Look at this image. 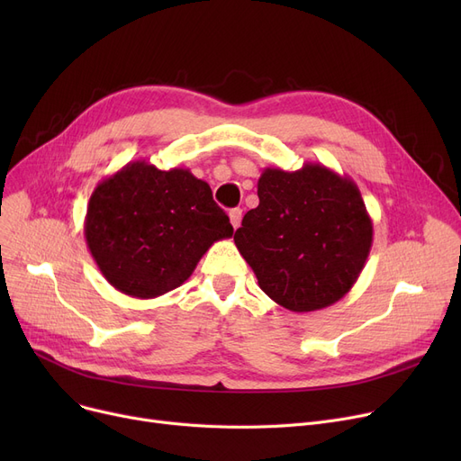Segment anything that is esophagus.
Here are the masks:
<instances>
[{"mask_svg":"<svg viewBox=\"0 0 461 461\" xmlns=\"http://www.w3.org/2000/svg\"><path fill=\"white\" fill-rule=\"evenodd\" d=\"M230 222H231V226L237 230L239 226H240V218H243V211L240 209H230Z\"/></svg>","mask_w":461,"mask_h":461,"instance_id":"34e87169","label":"esophagus"}]
</instances>
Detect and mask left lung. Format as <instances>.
I'll return each instance as SVG.
<instances>
[{"label":"left lung","instance_id":"8db88e82","mask_svg":"<svg viewBox=\"0 0 461 461\" xmlns=\"http://www.w3.org/2000/svg\"><path fill=\"white\" fill-rule=\"evenodd\" d=\"M258 198L233 240L261 292L292 312L340 301L365 269L374 240L355 181L318 162L295 172L265 167Z\"/></svg>","mask_w":461,"mask_h":461}]
</instances>
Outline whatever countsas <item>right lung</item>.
<instances>
[{"label": "right lung", "instance_id": "right-lung-1", "mask_svg": "<svg viewBox=\"0 0 461 461\" xmlns=\"http://www.w3.org/2000/svg\"><path fill=\"white\" fill-rule=\"evenodd\" d=\"M87 249L103 276L136 299L179 287L202 256L230 239L228 214L186 167L164 172L134 160L95 186L86 212Z\"/></svg>", "mask_w": 461, "mask_h": 461}]
</instances>
